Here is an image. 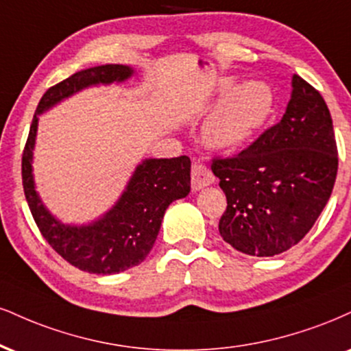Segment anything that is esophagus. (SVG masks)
<instances>
[{
    "label": "esophagus",
    "instance_id": "obj_1",
    "mask_svg": "<svg viewBox=\"0 0 351 351\" xmlns=\"http://www.w3.org/2000/svg\"><path fill=\"white\" fill-rule=\"evenodd\" d=\"M214 183V175L206 165L202 163H194L191 168V188L193 191H197V189L209 186V184Z\"/></svg>",
    "mask_w": 351,
    "mask_h": 351
}]
</instances>
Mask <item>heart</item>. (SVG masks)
Returning <instances> with one entry per match:
<instances>
[{
  "mask_svg": "<svg viewBox=\"0 0 351 351\" xmlns=\"http://www.w3.org/2000/svg\"><path fill=\"white\" fill-rule=\"evenodd\" d=\"M232 84L234 80H223L221 91L226 93ZM271 108L273 93L268 84L263 82L237 84L209 114L204 124L206 143L222 152L239 149L258 132L271 114Z\"/></svg>",
  "mask_w": 351,
  "mask_h": 351,
  "instance_id": "obj_1",
  "label": "heart"
}]
</instances>
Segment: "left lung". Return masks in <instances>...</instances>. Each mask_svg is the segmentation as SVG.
Segmentation results:
<instances>
[{
  "mask_svg": "<svg viewBox=\"0 0 351 351\" xmlns=\"http://www.w3.org/2000/svg\"><path fill=\"white\" fill-rule=\"evenodd\" d=\"M332 116L299 75L285 116L234 157L210 170L226 193L221 237L252 256H274L301 242L322 213L339 170Z\"/></svg>",
  "mask_w": 351,
  "mask_h": 351,
  "instance_id": "1",
  "label": "left lung"
}]
</instances>
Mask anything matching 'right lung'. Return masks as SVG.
<instances>
[{
  "label": "right lung",
  "mask_w": 351,
  "mask_h": 351,
  "mask_svg": "<svg viewBox=\"0 0 351 351\" xmlns=\"http://www.w3.org/2000/svg\"><path fill=\"white\" fill-rule=\"evenodd\" d=\"M134 70L125 65H101L77 71L44 93L34 114L23 152V186L42 237L63 260L83 271L114 274L142 263L157 240L165 210L191 189V160L147 158L135 168L119 201L98 221L66 226L42 204L32 176V150L39 114L93 84L124 82Z\"/></svg>",
  "instance_id": "1"
}]
</instances>
